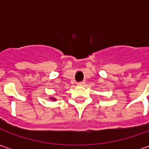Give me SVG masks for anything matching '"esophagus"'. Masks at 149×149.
I'll return each mask as SVG.
<instances>
[{"label":"esophagus","instance_id":"obj_1","mask_svg":"<svg viewBox=\"0 0 149 149\" xmlns=\"http://www.w3.org/2000/svg\"><path fill=\"white\" fill-rule=\"evenodd\" d=\"M77 84L79 86H83V85L85 84V82H84V81H81V82H78Z\"/></svg>","mask_w":149,"mask_h":149}]
</instances>
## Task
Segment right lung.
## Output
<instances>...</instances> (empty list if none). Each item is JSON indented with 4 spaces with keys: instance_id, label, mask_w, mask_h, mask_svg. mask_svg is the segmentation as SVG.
<instances>
[{
    "instance_id": "obj_1",
    "label": "right lung",
    "mask_w": 149,
    "mask_h": 149,
    "mask_svg": "<svg viewBox=\"0 0 149 149\" xmlns=\"http://www.w3.org/2000/svg\"><path fill=\"white\" fill-rule=\"evenodd\" d=\"M51 99H52V100H55V99H54V98H51Z\"/></svg>"
}]
</instances>
